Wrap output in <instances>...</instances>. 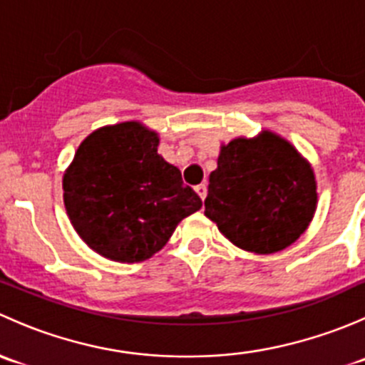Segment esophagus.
Segmentation results:
<instances>
[{
  "instance_id": "1",
  "label": "esophagus",
  "mask_w": 365,
  "mask_h": 365,
  "mask_svg": "<svg viewBox=\"0 0 365 365\" xmlns=\"http://www.w3.org/2000/svg\"><path fill=\"white\" fill-rule=\"evenodd\" d=\"M196 192H197V196H200L201 200L205 201V197H206V185H205V183H200V185H196Z\"/></svg>"
}]
</instances>
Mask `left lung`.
Returning a JSON list of instances; mask_svg holds the SVG:
<instances>
[{
	"label": "left lung",
	"mask_w": 365,
	"mask_h": 365,
	"mask_svg": "<svg viewBox=\"0 0 365 365\" xmlns=\"http://www.w3.org/2000/svg\"><path fill=\"white\" fill-rule=\"evenodd\" d=\"M318 203L311 164L281 135L263 130L220 146L205 215L237 247L272 254L307 230Z\"/></svg>",
	"instance_id": "8db88e82"
}]
</instances>
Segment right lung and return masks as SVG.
Here are the masks:
<instances>
[{"label":"right lung","mask_w":365,"mask_h":365,"mask_svg":"<svg viewBox=\"0 0 365 365\" xmlns=\"http://www.w3.org/2000/svg\"><path fill=\"white\" fill-rule=\"evenodd\" d=\"M157 146L159 134L141 121L108 125L81 143L65 171L70 222L88 247L108 259H148L180 220L203 206Z\"/></svg>","instance_id":"1"}]
</instances>
